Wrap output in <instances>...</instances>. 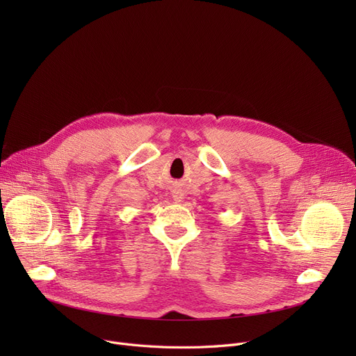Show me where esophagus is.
<instances>
[{
	"mask_svg": "<svg viewBox=\"0 0 356 356\" xmlns=\"http://www.w3.org/2000/svg\"><path fill=\"white\" fill-rule=\"evenodd\" d=\"M180 199H181V197H179V196H175V200H176V202H180Z\"/></svg>",
	"mask_w": 356,
	"mask_h": 356,
	"instance_id": "1",
	"label": "esophagus"
}]
</instances>
